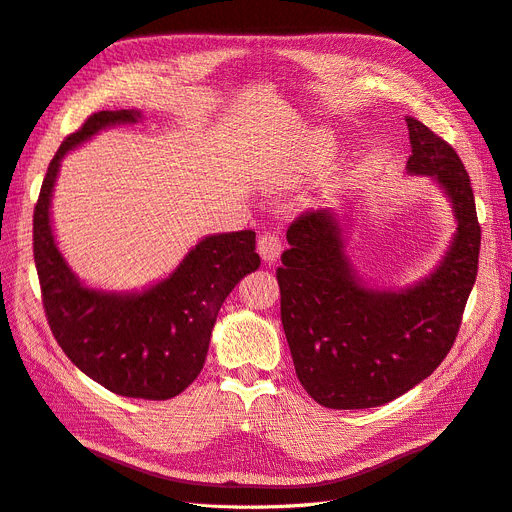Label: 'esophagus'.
I'll return each mask as SVG.
<instances>
[{"instance_id":"esophagus-1","label":"esophagus","mask_w":512,"mask_h":512,"mask_svg":"<svg viewBox=\"0 0 512 512\" xmlns=\"http://www.w3.org/2000/svg\"><path fill=\"white\" fill-rule=\"evenodd\" d=\"M257 251L266 263H276L282 253V240L276 234H261L257 242Z\"/></svg>"}]
</instances>
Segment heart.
<instances>
[{"instance_id":"obj_1","label":"heart","mask_w":512,"mask_h":512,"mask_svg":"<svg viewBox=\"0 0 512 512\" xmlns=\"http://www.w3.org/2000/svg\"><path fill=\"white\" fill-rule=\"evenodd\" d=\"M331 151V139L325 132H314L297 149L291 151V156L282 164V181L285 183H301L310 179L320 164L325 162Z\"/></svg>"}]
</instances>
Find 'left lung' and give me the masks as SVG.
Listing matches in <instances>:
<instances>
[{
	"instance_id": "left-lung-1",
	"label": "left lung",
	"mask_w": 512,
	"mask_h": 512,
	"mask_svg": "<svg viewBox=\"0 0 512 512\" xmlns=\"http://www.w3.org/2000/svg\"><path fill=\"white\" fill-rule=\"evenodd\" d=\"M405 120L407 173L439 183L458 221L434 272L399 291L365 285L331 211H308L289 225L291 249L276 270L295 373L329 409L380 407L426 380L456 342L477 278L481 225L466 168L428 126Z\"/></svg>"
}]
</instances>
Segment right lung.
<instances>
[{"label":"right lung","instance_id":"add662e5","mask_svg":"<svg viewBox=\"0 0 512 512\" xmlns=\"http://www.w3.org/2000/svg\"><path fill=\"white\" fill-rule=\"evenodd\" d=\"M139 118L135 109L92 113L63 141L35 204L33 257L50 331L69 361L111 392L166 401L200 375L225 297L261 259L255 232L242 230L202 238L173 274L141 293L90 289L71 272L50 223L61 160L99 130Z\"/></svg>","mask_w":512,"mask_h":512}]
</instances>
